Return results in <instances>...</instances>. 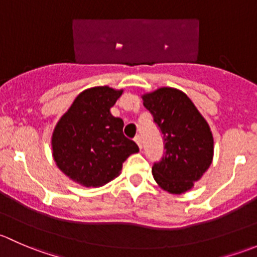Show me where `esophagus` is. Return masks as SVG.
<instances>
[{"instance_id": "obj_1", "label": "esophagus", "mask_w": 257, "mask_h": 257, "mask_svg": "<svg viewBox=\"0 0 257 257\" xmlns=\"http://www.w3.org/2000/svg\"><path fill=\"white\" fill-rule=\"evenodd\" d=\"M134 141H136V143H137V145H138L139 147V149L142 150V148H143V145H142V138L141 137H136V138H134Z\"/></svg>"}]
</instances>
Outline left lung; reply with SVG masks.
Listing matches in <instances>:
<instances>
[{
	"label": "left lung",
	"mask_w": 257,
	"mask_h": 257,
	"mask_svg": "<svg viewBox=\"0 0 257 257\" xmlns=\"http://www.w3.org/2000/svg\"><path fill=\"white\" fill-rule=\"evenodd\" d=\"M142 98L165 143L162 160L152 168L153 177L168 193H186L211 165L214 138L208 121L177 88L162 87Z\"/></svg>",
	"instance_id": "obj_1"
}]
</instances>
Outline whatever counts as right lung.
<instances>
[{
    "label": "right lung",
    "mask_w": 257,
    "mask_h": 257,
    "mask_svg": "<svg viewBox=\"0 0 257 257\" xmlns=\"http://www.w3.org/2000/svg\"><path fill=\"white\" fill-rule=\"evenodd\" d=\"M123 89L108 85L83 90L57 121L52 155L63 174L87 188H99L120 174L123 163L139 152L123 134L124 123L110 113Z\"/></svg>",
    "instance_id": "obj_1"
}]
</instances>
